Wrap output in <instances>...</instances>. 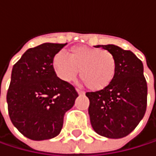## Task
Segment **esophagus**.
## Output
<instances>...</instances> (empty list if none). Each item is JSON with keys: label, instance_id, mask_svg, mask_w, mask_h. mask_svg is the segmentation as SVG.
I'll return each instance as SVG.
<instances>
[{"label": "esophagus", "instance_id": "esophagus-1", "mask_svg": "<svg viewBox=\"0 0 156 156\" xmlns=\"http://www.w3.org/2000/svg\"><path fill=\"white\" fill-rule=\"evenodd\" d=\"M76 92H77L79 95H84V92L82 91V90H80V89H76Z\"/></svg>", "mask_w": 156, "mask_h": 156}]
</instances>
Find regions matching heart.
I'll return each mask as SVG.
<instances>
[{
	"instance_id": "1",
	"label": "heart",
	"mask_w": 156,
	"mask_h": 156,
	"mask_svg": "<svg viewBox=\"0 0 156 156\" xmlns=\"http://www.w3.org/2000/svg\"><path fill=\"white\" fill-rule=\"evenodd\" d=\"M53 67L58 77L63 82L73 81L79 73L87 87L100 91L112 82L116 73V60L108 50H100L84 45L73 46L69 56L63 52L53 58Z\"/></svg>"
}]
</instances>
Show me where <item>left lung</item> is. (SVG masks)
Instances as JSON below:
<instances>
[{
  "label": "left lung",
  "instance_id": "8db88e82",
  "mask_svg": "<svg viewBox=\"0 0 156 156\" xmlns=\"http://www.w3.org/2000/svg\"><path fill=\"white\" fill-rule=\"evenodd\" d=\"M110 51L116 60V73L110 85L87 92L88 113L95 132L109 139H121L135 129L146 112L147 83L143 64L131 51L114 44L96 45Z\"/></svg>",
  "mask_w": 156,
  "mask_h": 156
}]
</instances>
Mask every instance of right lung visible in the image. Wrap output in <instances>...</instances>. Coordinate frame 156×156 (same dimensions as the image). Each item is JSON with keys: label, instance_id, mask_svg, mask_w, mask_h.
Masks as SVG:
<instances>
[{"label": "right lung", "instance_id": "add662e5", "mask_svg": "<svg viewBox=\"0 0 156 156\" xmlns=\"http://www.w3.org/2000/svg\"><path fill=\"white\" fill-rule=\"evenodd\" d=\"M66 44L45 43L30 48L13 67L6 97L9 116L20 133L32 140L57 137L65 112L78 97L53 67L54 56Z\"/></svg>", "mask_w": 156, "mask_h": 156}]
</instances>
